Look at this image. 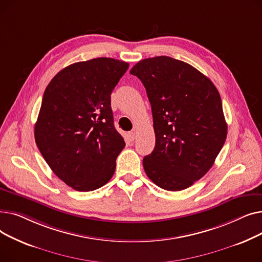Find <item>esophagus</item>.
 Instances as JSON below:
<instances>
[{
	"instance_id": "34e87169",
	"label": "esophagus",
	"mask_w": 262,
	"mask_h": 262,
	"mask_svg": "<svg viewBox=\"0 0 262 262\" xmlns=\"http://www.w3.org/2000/svg\"><path fill=\"white\" fill-rule=\"evenodd\" d=\"M127 136H128V139H129L130 141H134V140L136 139V133H135V132H129Z\"/></svg>"
}]
</instances>
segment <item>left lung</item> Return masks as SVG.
<instances>
[{"mask_svg":"<svg viewBox=\"0 0 262 262\" xmlns=\"http://www.w3.org/2000/svg\"><path fill=\"white\" fill-rule=\"evenodd\" d=\"M130 74L146 89L156 143L143 158L148 178L168 191L193 185L213 166L227 137L221 96L195 68L169 56L146 58Z\"/></svg>","mask_w":262,"mask_h":262,"instance_id":"left-lung-1","label":"left lung"}]
</instances>
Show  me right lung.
I'll use <instances>...</instances> for the list:
<instances>
[{
  "label": "right lung",
  "mask_w": 262,
  "mask_h": 262,
  "mask_svg": "<svg viewBox=\"0 0 262 262\" xmlns=\"http://www.w3.org/2000/svg\"><path fill=\"white\" fill-rule=\"evenodd\" d=\"M129 64L99 57L62 69L48 85L35 141L52 171L77 191L107 184L125 146L114 125L113 90Z\"/></svg>",
  "instance_id": "add662e5"
}]
</instances>
